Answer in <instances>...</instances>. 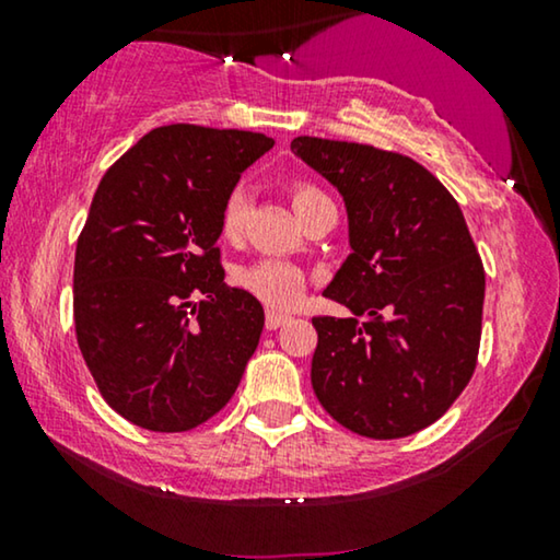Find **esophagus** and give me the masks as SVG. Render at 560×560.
I'll return each instance as SVG.
<instances>
[{
	"mask_svg": "<svg viewBox=\"0 0 560 560\" xmlns=\"http://www.w3.org/2000/svg\"><path fill=\"white\" fill-rule=\"evenodd\" d=\"M288 318H290L288 313H280V311H272L270 308V311H267V316H265V326L270 328V331H275V328H280Z\"/></svg>",
	"mask_w": 560,
	"mask_h": 560,
	"instance_id": "obj_1",
	"label": "esophagus"
}]
</instances>
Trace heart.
<instances>
[{
	"label": "heart",
	"instance_id": "heart-1",
	"mask_svg": "<svg viewBox=\"0 0 560 560\" xmlns=\"http://www.w3.org/2000/svg\"><path fill=\"white\" fill-rule=\"evenodd\" d=\"M318 188L308 186V183H295L290 186V198H293L295 213L303 211L305 206L320 198ZM252 206V194L247 186H234L224 198V206H221L219 217V229L224 240H236L242 234L244 221L249 217ZM236 280L244 290H249L252 295L259 298V301L272 305V308H290L301 301L305 285H308V275H305L301 267L293 262H285V259L265 257L257 259L247 267H242L236 272Z\"/></svg>",
	"mask_w": 560,
	"mask_h": 560
}]
</instances>
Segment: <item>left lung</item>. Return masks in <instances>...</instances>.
Returning a JSON list of instances; mask_svg holds the SVG:
<instances>
[{
  "label": "left lung",
  "instance_id": "left-lung-1",
  "mask_svg": "<svg viewBox=\"0 0 560 560\" xmlns=\"http://www.w3.org/2000/svg\"><path fill=\"white\" fill-rule=\"evenodd\" d=\"M290 150L343 196L351 255L324 295L364 318H313V393L366 439L423 431L477 366L485 267L464 213L400 152L320 137H295Z\"/></svg>",
  "mask_w": 560,
  "mask_h": 560
}]
</instances>
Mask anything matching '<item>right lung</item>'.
I'll list each match as a JSON object with an SVG mask.
<instances>
[{
	"label": "right lung",
	"mask_w": 560,
	"mask_h": 560,
	"mask_svg": "<svg viewBox=\"0 0 560 560\" xmlns=\"http://www.w3.org/2000/svg\"><path fill=\"white\" fill-rule=\"evenodd\" d=\"M275 144L244 129L167 125L98 183L75 244V339L98 393L155 433L201 425L232 400L265 311L229 288L219 217Z\"/></svg>",
	"instance_id": "right-lung-1"
}]
</instances>
